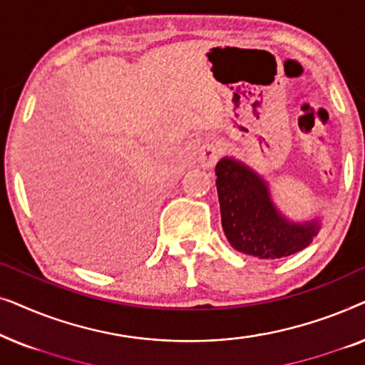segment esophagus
Instances as JSON below:
<instances>
[{
    "mask_svg": "<svg viewBox=\"0 0 365 365\" xmlns=\"http://www.w3.org/2000/svg\"><path fill=\"white\" fill-rule=\"evenodd\" d=\"M219 148L217 144L214 143H202L201 149H199V163H201V166L204 169H209V168H214V164L217 163L219 159Z\"/></svg>",
    "mask_w": 365,
    "mask_h": 365,
    "instance_id": "34e87169",
    "label": "esophagus"
}]
</instances>
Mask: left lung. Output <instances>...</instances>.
<instances>
[{"label":"left lung","instance_id":"1","mask_svg":"<svg viewBox=\"0 0 365 365\" xmlns=\"http://www.w3.org/2000/svg\"><path fill=\"white\" fill-rule=\"evenodd\" d=\"M216 176L222 229L236 251L259 259H281L312 242L319 221L289 222L272 204L264 179L242 163L221 159Z\"/></svg>","mask_w":365,"mask_h":365}]
</instances>
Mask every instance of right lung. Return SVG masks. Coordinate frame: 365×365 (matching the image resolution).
Instances as JSON below:
<instances>
[{
  "label": "right lung",
  "mask_w": 365,
  "mask_h": 365,
  "mask_svg": "<svg viewBox=\"0 0 365 365\" xmlns=\"http://www.w3.org/2000/svg\"><path fill=\"white\" fill-rule=\"evenodd\" d=\"M73 174L76 176L68 182L71 202L54 217L64 241L81 254L84 262L96 267L119 266L138 259L148 247L151 216L134 199L126 179L108 182L99 201L98 194L103 191L96 182L99 179L83 178L79 169Z\"/></svg>",
  "instance_id": "add662e5"
}]
</instances>
